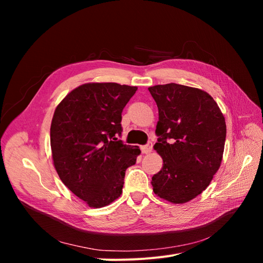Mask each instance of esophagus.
I'll list each match as a JSON object with an SVG mask.
<instances>
[{
	"mask_svg": "<svg viewBox=\"0 0 263 263\" xmlns=\"http://www.w3.org/2000/svg\"><path fill=\"white\" fill-rule=\"evenodd\" d=\"M140 149H141V153L142 154H149L151 150H153V142H148L147 145H145V146H141L140 147Z\"/></svg>",
	"mask_w": 263,
	"mask_h": 263,
	"instance_id": "1",
	"label": "esophagus"
}]
</instances>
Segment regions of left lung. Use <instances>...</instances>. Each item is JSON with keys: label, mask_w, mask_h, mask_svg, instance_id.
I'll return each instance as SVG.
<instances>
[{"label": "left lung", "mask_w": 263, "mask_h": 263, "mask_svg": "<svg viewBox=\"0 0 263 263\" xmlns=\"http://www.w3.org/2000/svg\"><path fill=\"white\" fill-rule=\"evenodd\" d=\"M148 90L159 110L154 148L163 160L151 181L154 192L173 204L186 203L210 185L219 169L225 117L211 95L200 89L169 83Z\"/></svg>", "instance_id": "1"}]
</instances>
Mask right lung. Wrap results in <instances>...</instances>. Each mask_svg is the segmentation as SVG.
<instances>
[{
  "instance_id": "obj_1",
  "label": "right lung",
  "mask_w": 263,
  "mask_h": 263,
  "mask_svg": "<svg viewBox=\"0 0 263 263\" xmlns=\"http://www.w3.org/2000/svg\"><path fill=\"white\" fill-rule=\"evenodd\" d=\"M136 86L85 83L71 91L54 110L50 146L55 171L71 192L100 209L121 196L125 171L140 149L125 145L122 112Z\"/></svg>"
}]
</instances>
